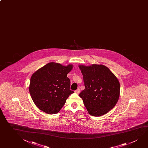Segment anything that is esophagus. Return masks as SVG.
Returning <instances> with one entry per match:
<instances>
[{"instance_id":"esophagus-1","label":"esophagus","mask_w":148,"mask_h":148,"mask_svg":"<svg viewBox=\"0 0 148 148\" xmlns=\"http://www.w3.org/2000/svg\"><path fill=\"white\" fill-rule=\"evenodd\" d=\"M79 92H80V89L79 88H78L77 89H76L75 91V92H76V93H78Z\"/></svg>"}]
</instances>
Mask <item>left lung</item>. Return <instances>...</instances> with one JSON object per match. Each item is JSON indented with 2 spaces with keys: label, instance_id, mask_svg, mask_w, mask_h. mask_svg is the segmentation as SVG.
Masks as SVG:
<instances>
[{
  "label": "left lung",
  "instance_id": "left-lung-1",
  "mask_svg": "<svg viewBox=\"0 0 148 148\" xmlns=\"http://www.w3.org/2000/svg\"><path fill=\"white\" fill-rule=\"evenodd\" d=\"M85 88L79 97L88 113L94 116L106 114L116 104L120 85L116 76L103 65L79 66Z\"/></svg>",
  "mask_w": 148,
  "mask_h": 148
}]
</instances>
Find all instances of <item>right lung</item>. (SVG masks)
Listing matches in <instances>:
<instances>
[{
  "instance_id": "right-lung-1",
  "label": "right lung",
  "mask_w": 148,
  "mask_h": 148,
  "mask_svg": "<svg viewBox=\"0 0 148 148\" xmlns=\"http://www.w3.org/2000/svg\"><path fill=\"white\" fill-rule=\"evenodd\" d=\"M73 66H66L50 62L32 75L29 93L38 109L48 114H56L65 104L74 91L71 90L70 80L67 74Z\"/></svg>"
}]
</instances>
